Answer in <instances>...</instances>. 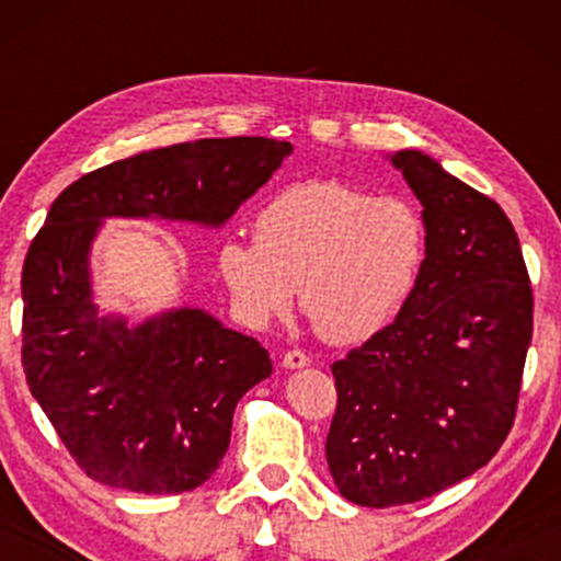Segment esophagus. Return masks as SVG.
Returning <instances> with one entry per match:
<instances>
[{
    "label": "esophagus",
    "mask_w": 561,
    "mask_h": 561,
    "mask_svg": "<svg viewBox=\"0 0 561 561\" xmlns=\"http://www.w3.org/2000/svg\"><path fill=\"white\" fill-rule=\"evenodd\" d=\"M308 364H311V358L302 351H287L285 356H282V366H285V369H302V366Z\"/></svg>",
    "instance_id": "obj_1"
}]
</instances>
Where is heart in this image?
<instances>
[{
  "label": "heart",
  "instance_id": "obj_1",
  "mask_svg": "<svg viewBox=\"0 0 561 561\" xmlns=\"http://www.w3.org/2000/svg\"><path fill=\"white\" fill-rule=\"evenodd\" d=\"M255 242L218 248V272L250 324L293 306L321 337L353 345L382 332L420 282L427 227L411 199L375 197L343 182H302L268 199Z\"/></svg>",
  "mask_w": 561,
  "mask_h": 561
}]
</instances>
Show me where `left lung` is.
Masks as SVG:
<instances>
[{"label": "left lung", "instance_id": "1", "mask_svg": "<svg viewBox=\"0 0 561 561\" xmlns=\"http://www.w3.org/2000/svg\"><path fill=\"white\" fill-rule=\"evenodd\" d=\"M392 165L422 203L427 255L396 321L332 364L327 465L358 506L446 491L493 459L517 414L533 289L501 205L420 150Z\"/></svg>", "mask_w": 561, "mask_h": 561}]
</instances>
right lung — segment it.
<instances>
[{
    "label": "right lung",
    "mask_w": 561,
    "mask_h": 561,
    "mask_svg": "<svg viewBox=\"0 0 561 561\" xmlns=\"http://www.w3.org/2000/svg\"><path fill=\"white\" fill-rule=\"evenodd\" d=\"M289 152L266 137L184 141L87 173L53 203L23 263V371L92 480L147 495L195 491L227 454L237 401L272 375L259 340L199 308L137 327L102 317L89 285L102 218L221 227Z\"/></svg>",
    "instance_id": "obj_1"
}]
</instances>
